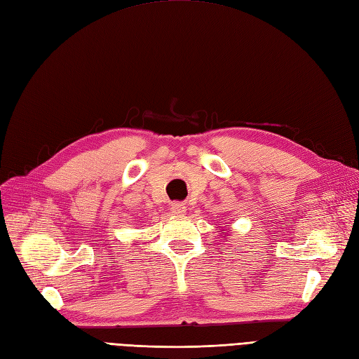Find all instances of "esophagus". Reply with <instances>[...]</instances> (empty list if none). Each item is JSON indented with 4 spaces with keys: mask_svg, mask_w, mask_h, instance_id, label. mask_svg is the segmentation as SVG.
<instances>
[{
    "mask_svg": "<svg viewBox=\"0 0 359 359\" xmlns=\"http://www.w3.org/2000/svg\"><path fill=\"white\" fill-rule=\"evenodd\" d=\"M172 212H173V215L182 216L187 212V207H186V204H182V203H173L172 204Z\"/></svg>",
    "mask_w": 359,
    "mask_h": 359,
    "instance_id": "34e87169",
    "label": "esophagus"
}]
</instances>
